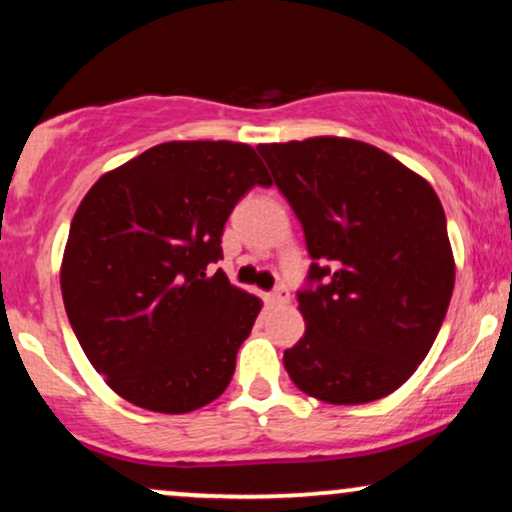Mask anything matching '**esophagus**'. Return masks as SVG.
Returning <instances> with one entry per match:
<instances>
[{
  "label": "esophagus",
  "mask_w": 512,
  "mask_h": 512,
  "mask_svg": "<svg viewBox=\"0 0 512 512\" xmlns=\"http://www.w3.org/2000/svg\"><path fill=\"white\" fill-rule=\"evenodd\" d=\"M289 298H291V293L284 284L276 286V289L269 293V301H272L274 305H286V303H289Z\"/></svg>",
  "instance_id": "esophagus-1"
}]
</instances>
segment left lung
<instances>
[{
  "instance_id": "1",
  "label": "left lung",
  "mask_w": 512,
  "mask_h": 512,
  "mask_svg": "<svg viewBox=\"0 0 512 512\" xmlns=\"http://www.w3.org/2000/svg\"><path fill=\"white\" fill-rule=\"evenodd\" d=\"M257 151L313 257L296 293L305 334L284 351L293 385L330 404L390 395L424 361L448 313L455 262L443 204L397 158L354 139Z\"/></svg>"
}]
</instances>
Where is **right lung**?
I'll list each match as a JSON object with an SVG mask.
<instances>
[{"instance_id":"right-lung-1","label":"right lung","mask_w":512,"mask_h":512,"mask_svg":"<svg viewBox=\"0 0 512 512\" xmlns=\"http://www.w3.org/2000/svg\"><path fill=\"white\" fill-rule=\"evenodd\" d=\"M267 170L248 144L168 142L105 173L62 260L69 325L120 397L161 414L214 402L262 301L211 264L228 216Z\"/></svg>"}]
</instances>
